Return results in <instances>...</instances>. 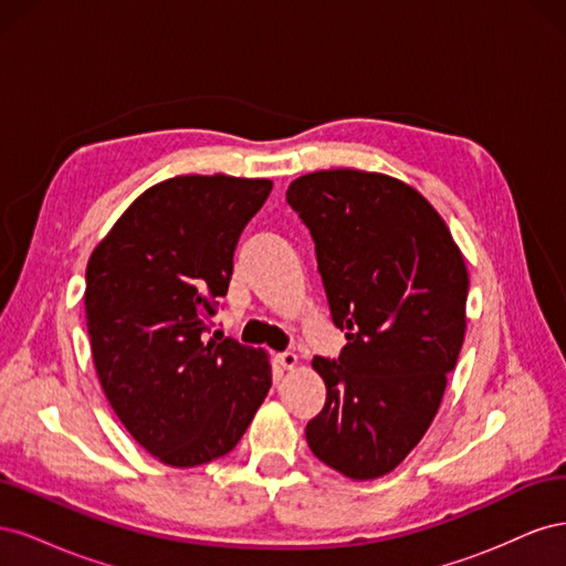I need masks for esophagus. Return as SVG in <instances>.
Instances as JSON below:
<instances>
[{"label":"esophagus","mask_w":566,"mask_h":566,"mask_svg":"<svg viewBox=\"0 0 566 566\" xmlns=\"http://www.w3.org/2000/svg\"><path fill=\"white\" fill-rule=\"evenodd\" d=\"M276 364H279L281 368H285V370H293V368L300 364V358H297V354H293V352H281V354L276 356Z\"/></svg>","instance_id":"obj_1"}]
</instances>
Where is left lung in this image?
<instances>
[{"label":"left lung","mask_w":566,"mask_h":566,"mask_svg":"<svg viewBox=\"0 0 566 566\" xmlns=\"http://www.w3.org/2000/svg\"><path fill=\"white\" fill-rule=\"evenodd\" d=\"M312 231L333 323L347 345L314 356L325 406L312 453L349 479L389 474L432 424L465 339L470 276L447 221L413 186L321 169L287 186Z\"/></svg>","instance_id":"8db88e82"}]
</instances>
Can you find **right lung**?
<instances>
[{"mask_svg":"<svg viewBox=\"0 0 566 566\" xmlns=\"http://www.w3.org/2000/svg\"><path fill=\"white\" fill-rule=\"evenodd\" d=\"M269 179L186 175L150 186L87 262L92 358L115 416L169 468L227 455L271 387L269 354L205 331Z\"/></svg>","mask_w":566,"mask_h":566,"instance_id":"1","label":"right lung"}]
</instances>
